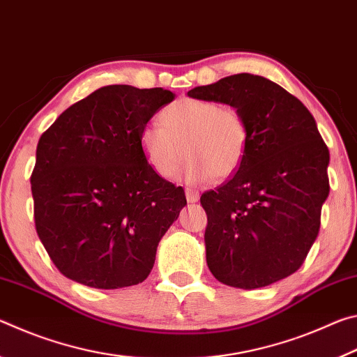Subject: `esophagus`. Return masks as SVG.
Instances as JSON below:
<instances>
[{
  "mask_svg": "<svg viewBox=\"0 0 357 357\" xmlns=\"http://www.w3.org/2000/svg\"><path fill=\"white\" fill-rule=\"evenodd\" d=\"M185 198H187V202H189V203H195V202L200 200V192L195 190V189H190V187H187Z\"/></svg>",
  "mask_w": 357,
  "mask_h": 357,
  "instance_id": "1",
  "label": "esophagus"
}]
</instances>
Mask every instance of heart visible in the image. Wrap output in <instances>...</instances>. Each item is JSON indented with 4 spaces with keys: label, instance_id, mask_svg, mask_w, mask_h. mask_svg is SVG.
I'll return each instance as SVG.
<instances>
[{
    "label": "heart",
    "instance_id": "obj_1",
    "mask_svg": "<svg viewBox=\"0 0 357 357\" xmlns=\"http://www.w3.org/2000/svg\"><path fill=\"white\" fill-rule=\"evenodd\" d=\"M159 124L142 130V146L148 162L162 178L178 170L184 154L189 157L183 176L189 183H202L209 176L225 179L243 164L249 126L244 113L234 105H220L213 99L183 98L160 113Z\"/></svg>",
    "mask_w": 357,
    "mask_h": 357
}]
</instances>
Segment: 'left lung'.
Listing matches in <instances>:
<instances>
[{
  "label": "left lung",
  "instance_id": "1",
  "mask_svg": "<svg viewBox=\"0 0 357 357\" xmlns=\"http://www.w3.org/2000/svg\"><path fill=\"white\" fill-rule=\"evenodd\" d=\"M187 94L238 107L249 126L243 164L200 198L211 273L245 289L285 279L305 261L329 195V149L315 119L298 98L259 75H229Z\"/></svg>",
  "mask_w": 357,
  "mask_h": 357
}]
</instances>
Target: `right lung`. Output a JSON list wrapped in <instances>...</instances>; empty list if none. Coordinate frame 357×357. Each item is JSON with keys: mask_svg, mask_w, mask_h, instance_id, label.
<instances>
[{"mask_svg": "<svg viewBox=\"0 0 357 357\" xmlns=\"http://www.w3.org/2000/svg\"><path fill=\"white\" fill-rule=\"evenodd\" d=\"M174 94L110 84L40 135L31 173L34 223L59 273L86 287L142 283L185 206L183 187L148 164L142 130Z\"/></svg>", "mask_w": 357, "mask_h": 357, "instance_id": "add662e5", "label": "right lung"}]
</instances>
